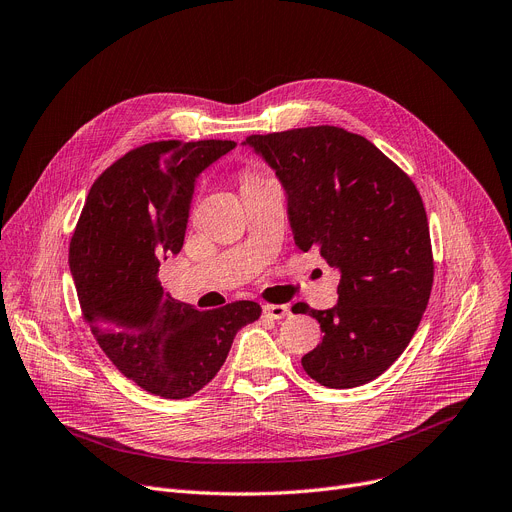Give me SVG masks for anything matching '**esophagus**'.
Masks as SVG:
<instances>
[{
  "instance_id": "obj_1",
  "label": "esophagus",
  "mask_w": 512,
  "mask_h": 512,
  "mask_svg": "<svg viewBox=\"0 0 512 512\" xmlns=\"http://www.w3.org/2000/svg\"><path fill=\"white\" fill-rule=\"evenodd\" d=\"M262 312H264V316H269V319L279 321V319H285V316L289 314V306H285V304H264Z\"/></svg>"
}]
</instances>
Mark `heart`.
<instances>
[{
	"label": "heart",
	"instance_id": "1",
	"mask_svg": "<svg viewBox=\"0 0 512 512\" xmlns=\"http://www.w3.org/2000/svg\"><path fill=\"white\" fill-rule=\"evenodd\" d=\"M248 177H250V175H248Z\"/></svg>",
	"mask_w": 512,
	"mask_h": 512
}]
</instances>
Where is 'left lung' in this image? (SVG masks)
<instances>
[{"label":"left lung","instance_id":"8db88e82","mask_svg":"<svg viewBox=\"0 0 512 512\" xmlns=\"http://www.w3.org/2000/svg\"><path fill=\"white\" fill-rule=\"evenodd\" d=\"M246 143L287 193L296 246L316 248L339 271L337 306L291 310L319 321L323 339L302 358L325 387L377 379L406 350L433 285L429 223L421 193L381 150L339 127L250 135Z\"/></svg>","mask_w":512,"mask_h":512}]
</instances>
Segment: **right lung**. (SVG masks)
Instances as JSON below:
<instances>
[{"label": "right lung", "instance_id": "right-lung-1", "mask_svg": "<svg viewBox=\"0 0 512 512\" xmlns=\"http://www.w3.org/2000/svg\"><path fill=\"white\" fill-rule=\"evenodd\" d=\"M229 139L139 145L95 179L68 262L83 319L114 367L145 392L189 398L214 379L235 333L262 308L239 300L198 310L164 294L158 266L183 248L196 179Z\"/></svg>", "mask_w": 512, "mask_h": 512}]
</instances>
